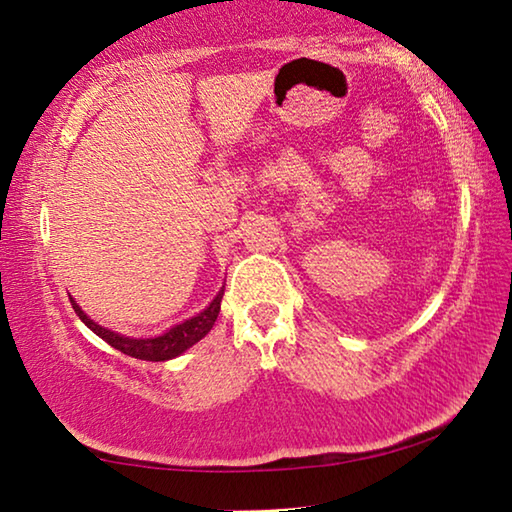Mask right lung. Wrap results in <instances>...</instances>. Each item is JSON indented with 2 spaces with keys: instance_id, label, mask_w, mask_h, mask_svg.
Segmentation results:
<instances>
[{
  "instance_id": "obj_1",
  "label": "right lung",
  "mask_w": 512,
  "mask_h": 512,
  "mask_svg": "<svg viewBox=\"0 0 512 512\" xmlns=\"http://www.w3.org/2000/svg\"><path fill=\"white\" fill-rule=\"evenodd\" d=\"M221 298H223V289L219 291V296L210 302V307L203 309L201 314L185 320V323H180L176 327H171L169 332H164L162 336H155V339H131V336H121V334L110 332V329L97 325L94 320L85 316L81 307L76 305L72 298L69 300H72L76 316H79L94 334L101 336V339L108 345H112L115 350L128 354V357L142 359V361H167V359L178 357V354H183L187 348H192L194 343L201 341L203 336L210 332L216 316H219V311H221Z\"/></svg>"
}]
</instances>
